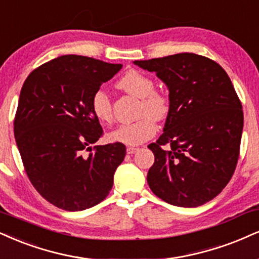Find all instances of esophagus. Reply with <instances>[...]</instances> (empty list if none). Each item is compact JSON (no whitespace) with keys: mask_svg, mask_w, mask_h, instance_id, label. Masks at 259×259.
<instances>
[{"mask_svg":"<svg viewBox=\"0 0 259 259\" xmlns=\"http://www.w3.org/2000/svg\"><path fill=\"white\" fill-rule=\"evenodd\" d=\"M138 151H139V148H136V147H127L126 148V153L127 154H134L135 152H138Z\"/></svg>","mask_w":259,"mask_h":259,"instance_id":"obj_1","label":"esophagus"}]
</instances>
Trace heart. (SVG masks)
I'll return each mask as SVG.
<instances>
[{"label": "heart", "mask_w": 259, "mask_h": 259, "mask_svg": "<svg viewBox=\"0 0 259 259\" xmlns=\"http://www.w3.org/2000/svg\"><path fill=\"white\" fill-rule=\"evenodd\" d=\"M117 87L127 94L141 99L139 120L121 124L108 134L112 142H120L126 146H138L147 141L155 134V120H164L170 112V100L166 95L154 90V82L151 77L139 71L132 70L117 82ZM92 111L102 123H110L113 117L112 104L108 95L102 90L94 93L92 98Z\"/></svg>", "instance_id": "1"}]
</instances>
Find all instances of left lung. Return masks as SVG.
Masks as SVG:
<instances>
[{"label": "left lung", "mask_w": 259, "mask_h": 259, "mask_svg": "<svg viewBox=\"0 0 259 259\" xmlns=\"http://www.w3.org/2000/svg\"><path fill=\"white\" fill-rule=\"evenodd\" d=\"M134 64L155 72L169 89L164 133L148 146L154 154L149 188L175 206L212 200L234 174L244 126L232 80L216 61L193 53ZM165 144L170 146L167 151L161 148Z\"/></svg>", "instance_id": "left-lung-1"}]
</instances>
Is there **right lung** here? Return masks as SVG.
<instances>
[{"label":"right lung","mask_w":259,"mask_h":259,"mask_svg":"<svg viewBox=\"0 0 259 259\" xmlns=\"http://www.w3.org/2000/svg\"><path fill=\"white\" fill-rule=\"evenodd\" d=\"M120 68V64L62 55L40 65L24 82L14 119L15 141L31 183L54 206L85 210L112 189L126 149L114 142L95 146L92 152L102 135L92 98Z\"/></svg>","instance_id":"obj_1"}]
</instances>
